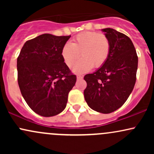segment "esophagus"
Masks as SVG:
<instances>
[{
	"label": "esophagus",
	"instance_id": "34e87169",
	"mask_svg": "<svg viewBox=\"0 0 154 154\" xmlns=\"http://www.w3.org/2000/svg\"><path fill=\"white\" fill-rule=\"evenodd\" d=\"M82 78H83V77H82V76H80V75H77V80H81V79H82Z\"/></svg>",
	"mask_w": 154,
	"mask_h": 154
}]
</instances>
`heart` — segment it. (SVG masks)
<instances>
[{
  "instance_id": "1",
  "label": "heart",
  "mask_w": 154,
  "mask_h": 154,
  "mask_svg": "<svg viewBox=\"0 0 154 154\" xmlns=\"http://www.w3.org/2000/svg\"><path fill=\"white\" fill-rule=\"evenodd\" d=\"M110 52V43L106 35L95 32H85L77 35L72 43H67L61 49V56L66 66L71 67L79 58H83L74 65L72 72L82 74L105 63Z\"/></svg>"
}]
</instances>
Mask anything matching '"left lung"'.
<instances>
[{"label": "left lung", "mask_w": 154, "mask_h": 154, "mask_svg": "<svg viewBox=\"0 0 154 154\" xmlns=\"http://www.w3.org/2000/svg\"><path fill=\"white\" fill-rule=\"evenodd\" d=\"M110 43V52L105 63L84 79L87 88L84 96L93 110L109 114L119 109L135 86L137 58L130 38L111 28L101 29Z\"/></svg>", "instance_id": "obj_1"}]
</instances>
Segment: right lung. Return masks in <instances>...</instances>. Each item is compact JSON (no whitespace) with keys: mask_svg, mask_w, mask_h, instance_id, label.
I'll return each mask as SVG.
<instances>
[{"mask_svg":"<svg viewBox=\"0 0 154 154\" xmlns=\"http://www.w3.org/2000/svg\"><path fill=\"white\" fill-rule=\"evenodd\" d=\"M70 37L39 35L24 44L17 58L21 93L32 110L40 116L62 112L75 85L76 76L61 56V49Z\"/></svg>","mask_w":154,"mask_h":154,"instance_id":"1","label":"right lung"}]
</instances>
